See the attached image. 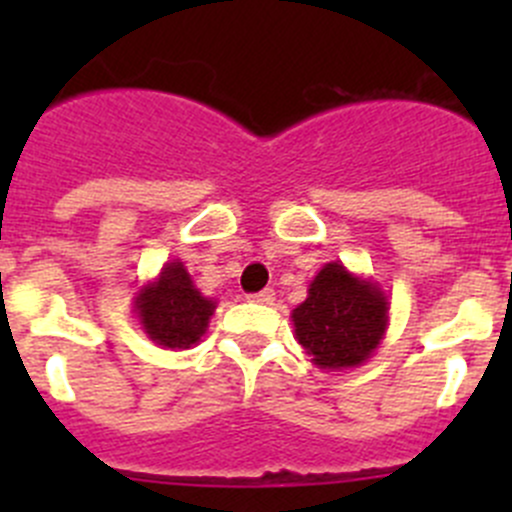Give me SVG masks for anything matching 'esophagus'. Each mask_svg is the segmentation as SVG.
Returning a JSON list of instances; mask_svg holds the SVG:
<instances>
[{
	"mask_svg": "<svg viewBox=\"0 0 512 512\" xmlns=\"http://www.w3.org/2000/svg\"><path fill=\"white\" fill-rule=\"evenodd\" d=\"M252 302H260V304H272V299H275V292L272 289H262V292H255L250 294Z\"/></svg>",
	"mask_w": 512,
	"mask_h": 512,
	"instance_id": "obj_1",
	"label": "esophagus"
}]
</instances>
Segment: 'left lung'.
Instances as JSON below:
<instances>
[{
  "label": "left lung",
  "mask_w": 512,
  "mask_h": 512,
  "mask_svg": "<svg viewBox=\"0 0 512 512\" xmlns=\"http://www.w3.org/2000/svg\"><path fill=\"white\" fill-rule=\"evenodd\" d=\"M294 337L319 369L342 371L364 364L384 339L389 302L376 282L329 262L292 312Z\"/></svg>",
  "instance_id": "8db88e82"
}]
</instances>
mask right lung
Listing matches in <instances>:
<instances>
[{
	"instance_id": "1",
	"label": "right lung",
	"mask_w": 512,
	"mask_h": 512,
	"mask_svg": "<svg viewBox=\"0 0 512 512\" xmlns=\"http://www.w3.org/2000/svg\"><path fill=\"white\" fill-rule=\"evenodd\" d=\"M215 312L213 299L203 297L183 262H165L158 280L136 294V314L148 337L165 349H190L200 342Z\"/></svg>"
}]
</instances>
